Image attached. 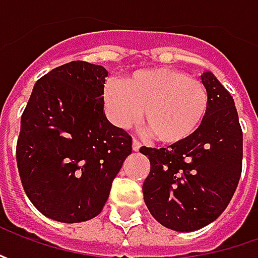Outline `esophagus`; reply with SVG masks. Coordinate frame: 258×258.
<instances>
[{"mask_svg": "<svg viewBox=\"0 0 258 258\" xmlns=\"http://www.w3.org/2000/svg\"><path fill=\"white\" fill-rule=\"evenodd\" d=\"M141 146H142V144H141L138 139H134V141H132V148H134L135 152H138V151L141 149Z\"/></svg>", "mask_w": 258, "mask_h": 258, "instance_id": "obj_1", "label": "esophagus"}]
</instances>
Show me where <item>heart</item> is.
<instances>
[{
	"instance_id": "1",
	"label": "heart",
	"mask_w": 258,
	"mask_h": 258,
	"mask_svg": "<svg viewBox=\"0 0 258 258\" xmlns=\"http://www.w3.org/2000/svg\"><path fill=\"white\" fill-rule=\"evenodd\" d=\"M208 90L201 80L172 67L138 70L122 82L107 80L104 110L117 127L145 124L156 141L178 144L201 126L208 110Z\"/></svg>"
}]
</instances>
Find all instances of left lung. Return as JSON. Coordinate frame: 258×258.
<instances>
[{"label": "left lung", "instance_id": "1", "mask_svg": "<svg viewBox=\"0 0 258 258\" xmlns=\"http://www.w3.org/2000/svg\"><path fill=\"white\" fill-rule=\"evenodd\" d=\"M201 80L210 97L201 126L168 148H141L151 162L145 204L158 223L175 231H195L217 220L243 168V131L233 96L210 72Z\"/></svg>", "mask_w": 258, "mask_h": 258}]
</instances>
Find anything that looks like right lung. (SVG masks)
Instances as JSON below:
<instances>
[{
    "mask_svg": "<svg viewBox=\"0 0 258 258\" xmlns=\"http://www.w3.org/2000/svg\"><path fill=\"white\" fill-rule=\"evenodd\" d=\"M102 66L70 61L35 83L21 116L17 166L28 200L45 217L82 223L102 213L132 154V136L107 120Z\"/></svg>",
    "mask_w": 258,
    "mask_h": 258,
    "instance_id": "obj_1",
    "label": "right lung"
}]
</instances>
